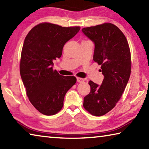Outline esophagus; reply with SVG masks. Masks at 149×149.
Returning <instances> with one entry per match:
<instances>
[{
    "mask_svg": "<svg viewBox=\"0 0 149 149\" xmlns=\"http://www.w3.org/2000/svg\"><path fill=\"white\" fill-rule=\"evenodd\" d=\"M85 81V79H84V78H81V77H77V81L78 83H82L84 82Z\"/></svg>",
    "mask_w": 149,
    "mask_h": 149,
    "instance_id": "1",
    "label": "esophagus"
}]
</instances>
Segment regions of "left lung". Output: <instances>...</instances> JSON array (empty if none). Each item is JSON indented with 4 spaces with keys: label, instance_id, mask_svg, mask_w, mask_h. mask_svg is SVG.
Instances as JSON below:
<instances>
[{
    "label": "left lung",
    "instance_id": "8db88e82",
    "mask_svg": "<svg viewBox=\"0 0 149 149\" xmlns=\"http://www.w3.org/2000/svg\"><path fill=\"white\" fill-rule=\"evenodd\" d=\"M82 32L95 44L93 60L101 65L104 75L99 85L89 81L91 91L84 97V107L96 116H103L114 108L124 91L131 74L129 45L115 25L104 23L85 27Z\"/></svg>",
    "mask_w": 149,
    "mask_h": 149
}]
</instances>
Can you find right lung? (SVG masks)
Masks as SVG:
<instances>
[{"mask_svg": "<svg viewBox=\"0 0 149 149\" xmlns=\"http://www.w3.org/2000/svg\"><path fill=\"white\" fill-rule=\"evenodd\" d=\"M80 27H64L42 23L32 28L25 38L19 71L29 101L41 114L54 115L62 109L68 91L76 83L74 76H63L52 68L62 56L64 45Z\"/></svg>", "mask_w": 149, "mask_h": 149, "instance_id": "add662e5", "label": "right lung"}]
</instances>
